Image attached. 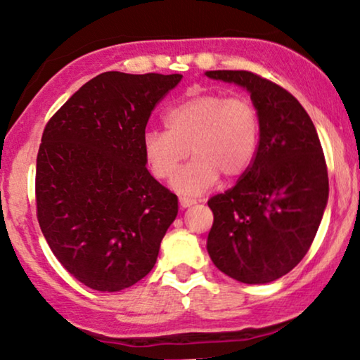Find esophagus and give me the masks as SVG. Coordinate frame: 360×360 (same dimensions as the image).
Returning <instances> with one entry per match:
<instances>
[{"label": "esophagus", "instance_id": "1", "mask_svg": "<svg viewBox=\"0 0 360 360\" xmlns=\"http://www.w3.org/2000/svg\"><path fill=\"white\" fill-rule=\"evenodd\" d=\"M179 203H180L181 208H187L190 205H193L195 200H193V198H190V197H179Z\"/></svg>", "mask_w": 360, "mask_h": 360}]
</instances>
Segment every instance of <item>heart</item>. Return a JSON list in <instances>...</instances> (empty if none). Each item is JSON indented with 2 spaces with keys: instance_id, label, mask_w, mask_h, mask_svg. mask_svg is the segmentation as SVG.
<instances>
[{
  "instance_id": "1",
  "label": "heart",
  "mask_w": 360,
  "mask_h": 360,
  "mask_svg": "<svg viewBox=\"0 0 360 360\" xmlns=\"http://www.w3.org/2000/svg\"><path fill=\"white\" fill-rule=\"evenodd\" d=\"M167 130L143 136V157L157 179H172L188 153L195 158L176 173L173 185L185 193H202L220 175L232 181L254 165L260 145V115L243 96L195 93L165 112Z\"/></svg>"
}]
</instances>
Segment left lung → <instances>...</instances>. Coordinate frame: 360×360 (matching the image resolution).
I'll use <instances>...</instances> for the list:
<instances>
[{
    "mask_svg": "<svg viewBox=\"0 0 360 360\" xmlns=\"http://www.w3.org/2000/svg\"><path fill=\"white\" fill-rule=\"evenodd\" d=\"M205 75L247 88L262 125L254 165L208 200L214 225L207 250L235 281L274 282L304 259L326 210L329 176L321 140L304 106L277 83L243 70Z\"/></svg>",
    "mask_w": 360,
    "mask_h": 360,
    "instance_id": "obj_1",
    "label": "left lung"
}]
</instances>
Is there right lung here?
Returning a JSON list of instances; mask_svg holds the SVG:
<instances>
[{"mask_svg":"<svg viewBox=\"0 0 360 360\" xmlns=\"http://www.w3.org/2000/svg\"><path fill=\"white\" fill-rule=\"evenodd\" d=\"M181 75L106 72L86 82L44 127L37 217L60 264L86 287L118 292L153 269L179 212L146 170L153 108Z\"/></svg>","mask_w":360,"mask_h":360,"instance_id":"1","label":"right lung"}]
</instances>
